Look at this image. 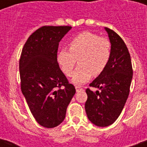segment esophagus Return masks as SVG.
<instances>
[{
	"mask_svg": "<svg viewBox=\"0 0 147 147\" xmlns=\"http://www.w3.org/2000/svg\"><path fill=\"white\" fill-rule=\"evenodd\" d=\"M75 89H76V91L78 92V91H79V90H82V88H81V87H79V86H76V87H75Z\"/></svg>",
	"mask_w": 147,
	"mask_h": 147,
	"instance_id": "34e87169",
	"label": "esophagus"
}]
</instances>
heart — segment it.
Here are the masks:
<instances>
[{"label": "heart", "mask_w": 147, "mask_h": 147, "mask_svg": "<svg viewBox=\"0 0 147 147\" xmlns=\"http://www.w3.org/2000/svg\"><path fill=\"white\" fill-rule=\"evenodd\" d=\"M69 49L60 50L57 59L67 76H70L77 60L78 61L79 66L71 78L72 82L76 85L88 82L92 74H100L110 60V41L90 32H83L75 36L69 42Z\"/></svg>", "instance_id": "b5f03b06"}]
</instances>
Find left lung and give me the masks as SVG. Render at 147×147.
Instances as JSON below:
<instances>
[{
  "label": "left lung",
  "mask_w": 147,
  "mask_h": 147,
  "mask_svg": "<svg viewBox=\"0 0 147 147\" xmlns=\"http://www.w3.org/2000/svg\"><path fill=\"white\" fill-rule=\"evenodd\" d=\"M111 45L110 58L105 70L90 83L96 92L86 90L85 110L88 119L98 127L112 124L126 103L133 78L130 54L126 44L115 32L105 28Z\"/></svg>",
  "instance_id": "left-lung-1"
}]
</instances>
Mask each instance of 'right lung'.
Wrapping results in <instances>:
<instances>
[{
    "mask_svg": "<svg viewBox=\"0 0 147 147\" xmlns=\"http://www.w3.org/2000/svg\"><path fill=\"white\" fill-rule=\"evenodd\" d=\"M69 26H43L24 46L20 59L21 91L32 115L42 127L64 121L76 90L69 83L57 62L59 43Z\"/></svg>",
    "mask_w": 147,
    "mask_h": 147,
    "instance_id": "add662e5",
    "label": "right lung"
}]
</instances>
